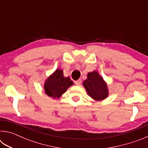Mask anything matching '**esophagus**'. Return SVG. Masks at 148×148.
Here are the masks:
<instances>
[{
  "label": "esophagus",
  "mask_w": 148,
  "mask_h": 148,
  "mask_svg": "<svg viewBox=\"0 0 148 148\" xmlns=\"http://www.w3.org/2000/svg\"><path fill=\"white\" fill-rule=\"evenodd\" d=\"M81 83H82L81 79H78V80H77V81L75 82V84H76L77 86H80V85H81Z\"/></svg>",
  "instance_id": "esophagus-1"
}]
</instances>
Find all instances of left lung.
<instances>
[{
  "label": "left lung",
  "mask_w": 148,
  "mask_h": 148,
  "mask_svg": "<svg viewBox=\"0 0 148 148\" xmlns=\"http://www.w3.org/2000/svg\"><path fill=\"white\" fill-rule=\"evenodd\" d=\"M83 86L89 96L95 101H102L108 96L106 82L96 71L87 74V78L84 81Z\"/></svg>",
  "instance_id": "obj_1"
}]
</instances>
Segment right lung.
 <instances>
[{"mask_svg":"<svg viewBox=\"0 0 148 148\" xmlns=\"http://www.w3.org/2000/svg\"><path fill=\"white\" fill-rule=\"evenodd\" d=\"M73 84L69 77L64 76L62 70L57 69L45 81V93L53 99H59Z\"/></svg>","mask_w":148,"mask_h":148,"instance_id":"1","label":"right lung"}]
</instances>
